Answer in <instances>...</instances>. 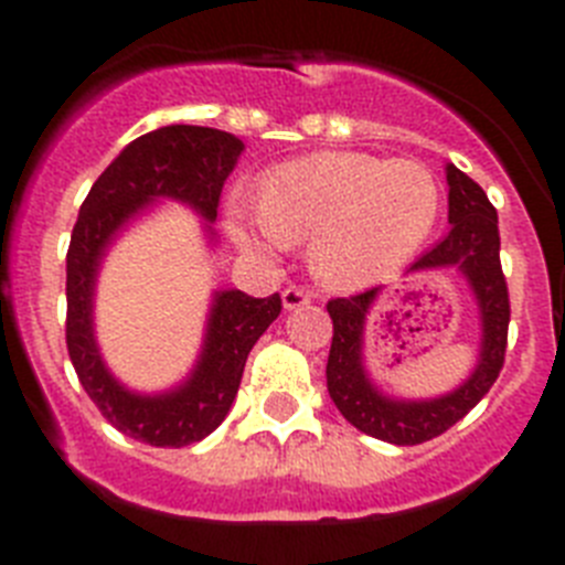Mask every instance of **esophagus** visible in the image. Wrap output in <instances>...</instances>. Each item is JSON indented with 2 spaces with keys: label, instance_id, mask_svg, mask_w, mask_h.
<instances>
[{
  "label": "esophagus",
  "instance_id": "34e87169",
  "mask_svg": "<svg viewBox=\"0 0 565 565\" xmlns=\"http://www.w3.org/2000/svg\"><path fill=\"white\" fill-rule=\"evenodd\" d=\"M311 291L308 288H299V286H288L286 291H282V306L288 308V311H294V308H302V306H311Z\"/></svg>",
  "mask_w": 565,
  "mask_h": 565
}]
</instances>
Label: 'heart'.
<instances>
[{"label":"heart","instance_id":"b5f03b06","mask_svg":"<svg viewBox=\"0 0 565 565\" xmlns=\"http://www.w3.org/2000/svg\"><path fill=\"white\" fill-rule=\"evenodd\" d=\"M441 212L430 169L359 152H322L282 163L263 181L257 221L234 217L243 246L313 239L322 279L356 286L422 248Z\"/></svg>","mask_w":565,"mask_h":565}]
</instances>
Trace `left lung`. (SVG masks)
<instances>
[{"label":"left lung","mask_w":565,"mask_h":565,"mask_svg":"<svg viewBox=\"0 0 565 565\" xmlns=\"http://www.w3.org/2000/svg\"><path fill=\"white\" fill-rule=\"evenodd\" d=\"M447 183H450V234L430 252H424L411 271L456 266L469 279L483 322L481 362L476 373L456 393L433 402H391L379 396L362 371V328L379 288L328 302V313L333 319L331 353L326 367L328 393L339 413L356 430L398 447L430 441L461 422L495 384L507 359L509 288L501 268L498 212L489 203L487 192L458 167H447Z\"/></svg>","instance_id":"left-lung-1"}]
</instances>
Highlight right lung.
I'll return each instance as SVG.
<instances>
[{
	"label": "right lung",
	"mask_w": 565,
	"mask_h": 565,
	"mask_svg": "<svg viewBox=\"0 0 565 565\" xmlns=\"http://www.w3.org/2000/svg\"><path fill=\"white\" fill-rule=\"evenodd\" d=\"M243 141L212 127L172 124L135 138L93 183L84 198L67 248L70 362L102 416L124 436L149 447H189L221 427L237 396L248 351L282 311L279 294L266 299L243 291L217 294L209 319L206 348L183 387L167 396H135L104 367L93 339L96 268L113 237L154 198H178L214 221L228 172Z\"/></svg>",
	"instance_id": "obj_1"
}]
</instances>
